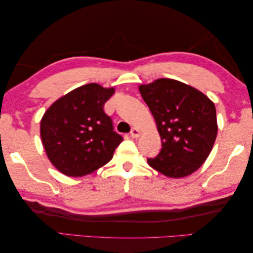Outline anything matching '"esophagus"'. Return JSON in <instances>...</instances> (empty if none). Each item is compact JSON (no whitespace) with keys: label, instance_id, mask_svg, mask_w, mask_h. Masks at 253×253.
<instances>
[{"label":"esophagus","instance_id":"obj_1","mask_svg":"<svg viewBox=\"0 0 253 253\" xmlns=\"http://www.w3.org/2000/svg\"><path fill=\"white\" fill-rule=\"evenodd\" d=\"M130 134H131L132 138H135V139L139 138V136H140V130L136 129V127H133V129L131 130Z\"/></svg>","mask_w":253,"mask_h":253}]
</instances>
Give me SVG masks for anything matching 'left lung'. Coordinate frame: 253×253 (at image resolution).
<instances>
[{
  "label": "left lung",
  "instance_id": "left-lung-1",
  "mask_svg": "<svg viewBox=\"0 0 253 253\" xmlns=\"http://www.w3.org/2000/svg\"><path fill=\"white\" fill-rule=\"evenodd\" d=\"M156 120L161 150L148 164L171 178L186 177L208 159L217 134L214 103L184 83L159 78L139 86Z\"/></svg>",
  "mask_w": 253,
  "mask_h": 253
}]
</instances>
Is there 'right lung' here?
<instances>
[{"label": "right lung", "instance_id": "1", "mask_svg": "<svg viewBox=\"0 0 253 253\" xmlns=\"http://www.w3.org/2000/svg\"><path fill=\"white\" fill-rule=\"evenodd\" d=\"M96 83L83 85L53 103L40 123L49 160L66 176L82 177L109 163L123 138L103 107L114 94Z\"/></svg>", "mask_w": 253, "mask_h": 253}]
</instances>
